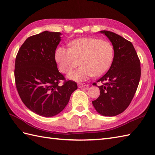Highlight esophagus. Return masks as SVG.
I'll return each mask as SVG.
<instances>
[{
  "label": "esophagus",
  "mask_w": 155,
  "mask_h": 155,
  "mask_svg": "<svg viewBox=\"0 0 155 155\" xmlns=\"http://www.w3.org/2000/svg\"><path fill=\"white\" fill-rule=\"evenodd\" d=\"M78 86L79 88H83V87H85V88H88V84H86L85 83H79L78 84Z\"/></svg>",
  "instance_id": "esophagus-1"
}]
</instances>
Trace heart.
Instances as JSON below:
<instances>
[{
	"mask_svg": "<svg viewBox=\"0 0 155 155\" xmlns=\"http://www.w3.org/2000/svg\"><path fill=\"white\" fill-rule=\"evenodd\" d=\"M70 48L59 47L55 51V61L59 70L68 74L76 81H86L93 76L100 77L107 72L113 62L114 50L109 41L101 38L86 37L77 38L70 43Z\"/></svg>",
	"mask_w": 155,
	"mask_h": 155,
	"instance_id": "b5f03b06",
	"label": "heart"
}]
</instances>
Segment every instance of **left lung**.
<instances>
[{
	"label": "left lung",
	"instance_id": "obj_1",
	"mask_svg": "<svg viewBox=\"0 0 155 155\" xmlns=\"http://www.w3.org/2000/svg\"><path fill=\"white\" fill-rule=\"evenodd\" d=\"M113 45L114 56L109 70L97 81L100 96L92 103L98 113L113 117L129 106L140 81V62L131 42L113 32L101 31ZM94 83L93 85H97Z\"/></svg>",
	"mask_w": 155,
	"mask_h": 155
}]
</instances>
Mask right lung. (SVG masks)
<instances>
[{"label": "right lung", "instance_id": "add662e5", "mask_svg": "<svg viewBox=\"0 0 155 155\" xmlns=\"http://www.w3.org/2000/svg\"><path fill=\"white\" fill-rule=\"evenodd\" d=\"M61 32L44 31L29 37L16 57L15 78L18 93L25 106L43 117H53L64 109L77 89L73 81L58 71L55 51ZM64 81L62 85L59 83Z\"/></svg>", "mask_w": 155, "mask_h": 155}]
</instances>
